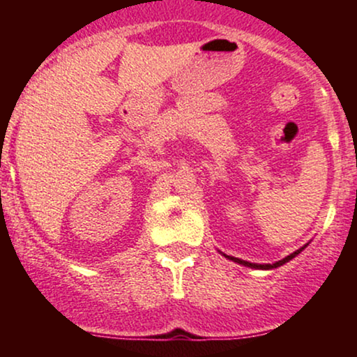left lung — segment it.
<instances>
[{
	"label": "left lung",
	"mask_w": 357,
	"mask_h": 357,
	"mask_svg": "<svg viewBox=\"0 0 357 357\" xmlns=\"http://www.w3.org/2000/svg\"><path fill=\"white\" fill-rule=\"evenodd\" d=\"M307 245L309 243H305L304 247H301L298 250H296V252L294 253H290V255H287L285 258H282V260H278V261H275V264H252V261H247V260H241V258H236V257H231V255H225L223 252H220L221 255H223L225 258H228V260H231V261H235V264H240V265H243V267H248V268H257V270H272V268H277V267H282V265H285L287 261H290L292 260V258H296L298 253L302 252V250H304Z\"/></svg>",
	"instance_id": "1"
}]
</instances>
